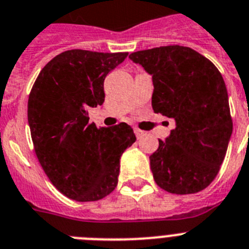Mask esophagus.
<instances>
[{"label":"esophagus","instance_id":"obj_1","mask_svg":"<svg viewBox=\"0 0 249 249\" xmlns=\"http://www.w3.org/2000/svg\"><path fill=\"white\" fill-rule=\"evenodd\" d=\"M134 133H135V135H137L138 139H140V138H142L144 135H145V131L140 130V129H138V127H135V129H134Z\"/></svg>","mask_w":249,"mask_h":249}]
</instances>
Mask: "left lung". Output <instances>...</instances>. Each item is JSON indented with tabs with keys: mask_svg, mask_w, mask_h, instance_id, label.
<instances>
[{
	"mask_svg": "<svg viewBox=\"0 0 249 249\" xmlns=\"http://www.w3.org/2000/svg\"><path fill=\"white\" fill-rule=\"evenodd\" d=\"M129 59L151 75L154 112L176 122L149 158L155 183L174 194L200 192L217 177L232 135L223 77L207 57L178 45L137 51Z\"/></svg>",
	"mask_w": 249,
	"mask_h": 249,
	"instance_id": "obj_1",
	"label": "left lung"
}]
</instances>
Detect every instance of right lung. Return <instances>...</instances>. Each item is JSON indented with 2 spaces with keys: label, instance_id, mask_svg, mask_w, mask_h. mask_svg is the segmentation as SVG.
<instances>
[{
  "label": "right lung",
  "instance_id": "1",
  "mask_svg": "<svg viewBox=\"0 0 249 249\" xmlns=\"http://www.w3.org/2000/svg\"><path fill=\"white\" fill-rule=\"evenodd\" d=\"M127 53L69 50L38 73L27 119L35 153L53 185L77 202H94L118 185L120 158L137 140L130 125L98 127L88 107L103 105L104 80Z\"/></svg>",
  "mask_w": 249,
  "mask_h": 249
}]
</instances>
